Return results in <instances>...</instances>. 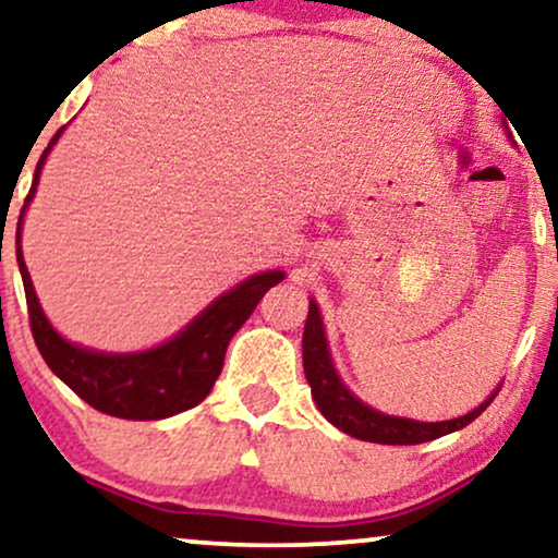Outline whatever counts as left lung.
Wrapping results in <instances>:
<instances>
[{"label":"left lung","instance_id":"obj_1","mask_svg":"<svg viewBox=\"0 0 558 558\" xmlns=\"http://www.w3.org/2000/svg\"><path fill=\"white\" fill-rule=\"evenodd\" d=\"M303 373L311 385V396L318 411L324 413V418L333 423L339 430L354 436L360 441H373V444H392V447H405V444H426L447 436L451 430H459L477 418L485 408L493 403L500 385L474 408V411L459 415L451 421H415L403 418V415H388L375 411L373 405L362 403L352 390L341 383L331 362L329 341H326L322 311H318L316 301H308V318L306 329H303Z\"/></svg>","mask_w":558,"mask_h":558}]
</instances>
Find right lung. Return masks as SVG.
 I'll return each instance as SVG.
<instances>
[{
	"instance_id": "add662e5",
	"label": "right lung",
	"mask_w": 558,
	"mask_h": 558,
	"mask_svg": "<svg viewBox=\"0 0 558 558\" xmlns=\"http://www.w3.org/2000/svg\"><path fill=\"white\" fill-rule=\"evenodd\" d=\"M63 130L65 128L56 132L46 153L37 160L33 189L27 193L17 221V265L22 286H25L35 344L46 365L96 411L128 421H160L189 411L211 392L221 367H225L229 339L247 322L259 299L286 278V272L265 270L250 275L232 291L214 299L175 337L158 347L143 349V352H99V349L81 347L76 341L61 337L37 301L20 242L22 221H25L29 202L35 198L43 166H46L53 145L61 140Z\"/></svg>"
}]
</instances>
